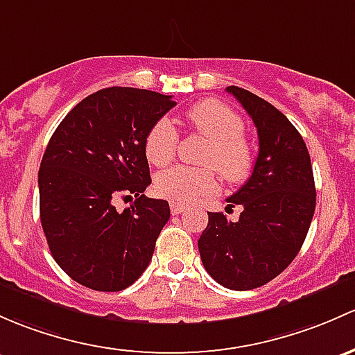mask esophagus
Here are the masks:
<instances>
[{"mask_svg": "<svg viewBox=\"0 0 355 355\" xmlns=\"http://www.w3.org/2000/svg\"><path fill=\"white\" fill-rule=\"evenodd\" d=\"M185 209H187V206H185V204H177V202H171L170 204V211H171V214H173V216L182 214V212H184Z\"/></svg>", "mask_w": 355, "mask_h": 355, "instance_id": "34e87169", "label": "esophagus"}]
</instances>
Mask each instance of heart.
I'll use <instances>...</instances> for the list:
<instances>
[{"instance_id":"1","label":"heart","mask_w":355,"mask_h":355,"mask_svg":"<svg viewBox=\"0 0 355 355\" xmlns=\"http://www.w3.org/2000/svg\"><path fill=\"white\" fill-rule=\"evenodd\" d=\"M190 128L211 141L204 163L218 168L231 184L243 182L255 163L252 143L243 136L245 122L233 109L218 102L204 100L187 112ZM178 134L168 119H158L144 137V153L149 163L165 166L175 158ZM156 193L177 204H189L209 196L218 189V175L212 168L178 165L158 173L155 180Z\"/></svg>"}]
</instances>
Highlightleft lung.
Instances as JSON below:
<instances>
[{
	"instance_id": "8db88e82",
	"label": "left lung",
	"mask_w": 355,
	"mask_h": 355,
	"mask_svg": "<svg viewBox=\"0 0 355 355\" xmlns=\"http://www.w3.org/2000/svg\"><path fill=\"white\" fill-rule=\"evenodd\" d=\"M259 134L252 177L227 206H241L240 219L207 212L199 238L202 266L216 282L233 291L260 287L277 277L304 243L316 206L311 159L303 137L281 110L252 92L227 87Z\"/></svg>"
}]
</instances>
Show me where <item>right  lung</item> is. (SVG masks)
I'll list each match as a JSON object with an SVG mask.
<instances>
[{
  "instance_id": "right-lung-1",
  "label": "right lung",
  "mask_w": 355,
  "mask_h": 355,
  "mask_svg": "<svg viewBox=\"0 0 355 355\" xmlns=\"http://www.w3.org/2000/svg\"><path fill=\"white\" fill-rule=\"evenodd\" d=\"M175 105L171 95L149 89L103 88L52 134L39 170L40 223L54 260L78 284L122 291L151 262L170 206L144 196V137ZM132 196V207L114 209L115 200Z\"/></svg>"
}]
</instances>
